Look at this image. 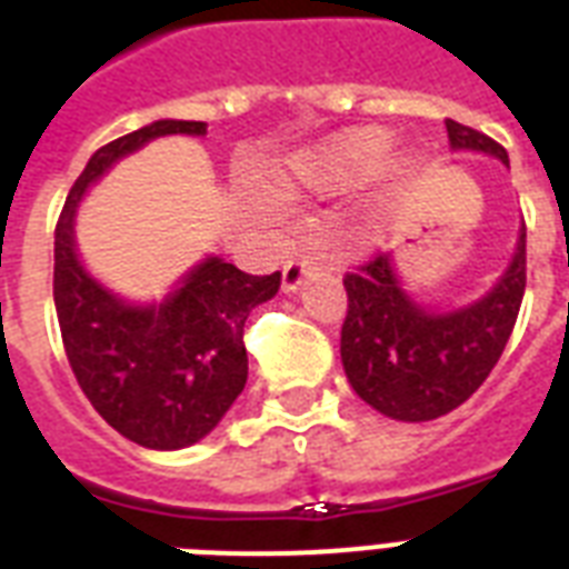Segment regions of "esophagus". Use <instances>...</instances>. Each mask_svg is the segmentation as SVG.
<instances>
[{
    "label": "esophagus",
    "instance_id": "34e87169",
    "mask_svg": "<svg viewBox=\"0 0 569 569\" xmlns=\"http://www.w3.org/2000/svg\"><path fill=\"white\" fill-rule=\"evenodd\" d=\"M321 271H328V266H325L319 257H295V259H289V262L283 266V289H286V292H295V289L301 286L303 277L321 274Z\"/></svg>",
    "mask_w": 569,
    "mask_h": 569
}]
</instances>
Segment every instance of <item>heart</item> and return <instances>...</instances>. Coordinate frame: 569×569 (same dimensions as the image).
Masks as SVG:
<instances>
[{"label": "heart", "instance_id": "heart-1", "mask_svg": "<svg viewBox=\"0 0 569 569\" xmlns=\"http://www.w3.org/2000/svg\"><path fill=\"white\" fill-rule=\"evenodd\" d=\"M387 153L389 138L383 129H348L292 156L280 173V186L312 194H337L375 177L387 162Z\"/></svg>", "mask_w": 569, "mask_h": 569}]
</instances>
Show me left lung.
Listing matches in <instances>:
<instances>
[{"mask_svg": "<svg viewBox=\"0 0 569 569\" xmlns=\"http://www.w3.org/2000/svg\"><path fill=\"white\" fill-rule=\"evenodd\" d=\"M455 150H481L508 164L499 141L446 120ZM342 366L366 405L401 422H428L460 407L499 363L526 295V227L505 277L472 307L428 312L398 286L389 253H372L342 277Z\"/></svg>", "mask_w": 569, "mask_h": 569, "instance_id": "8db88e82", "label": "left lung"}]
</instances>
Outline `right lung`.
I'll return each mask as SVG.
<instances>
[{
  "label": "right lung",
  "instance_id": "right-lung-1",
  "mask_svg": "<svg viewBox=\"0 0 569 569\" xmlns=\"http://www.w3.org/2000/svg\"><path fill=\"white\" fill-rule=\"evenodd\" d=\"M203 136L200 120H156L114 138L84 164L56 223L58 328L79 387L106 422L147 449L203 440L248 380L244 321L274 298L280 271L244 274L212 257L159 307H129L93 283L73 248V214L84 189L120 156L159 136Z\"/></svg>",
  "mask_w": 569,
  "mask_h": 569
}]
</instances>
